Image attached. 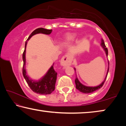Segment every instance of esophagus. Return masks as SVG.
I'll return each instance as SVG.
<instances>
[{"label": "esophagus", "instance_id": "1", "mask_svg": "<svg viewBox=\"0 0 126 126\" xmlns=\"http://www.w3.org/2000/svg\"><path fill=\"white\" fill-rule=\"evenodd\" d=\"M72 58L71 55L67 54L63 57L61 60V64L63 66H68L71 65Z\"/></svg>", "mask_w": 126, "mask_h": 126}]
</instances>
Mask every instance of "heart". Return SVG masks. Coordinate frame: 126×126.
<instances>
[{"mask_svg":"<svg viewBox=\"0 0 126 126\" xmlns=\"http://www.w3.org/2000/svg\"><path fill=\"white\" fill-rule=\"evenodd\" d=\"M76 35L74 34H68L65 37L64 42L65 43H69L73 42L76 39Z\"/></svg>","mask_w":126,"mask_h":126,"instance_id":"heart-1","label":"heart"}]
</instances>
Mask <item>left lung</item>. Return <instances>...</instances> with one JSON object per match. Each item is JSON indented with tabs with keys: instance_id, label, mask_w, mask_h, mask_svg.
<instances>
[{
	"instance_id": "8db88e82",
	"label": "left lung",
	"mask_w": 126,
	"mask_h": 126,
	"mask_svg": "<svg viewBox=\"0 0 126 126\" xmlns=\"http://www.w3.org/2000/svg\"><path fill=\"white\" fill-rule=\"evenodd\" d=\"M101 45V46L103 48L104 50H105L107 56H108V49H107V48H106V46L105 45V43H104V42L103 39H102ZM74 70H75V71H76L75 68H74ZM108 71H109V67H108L107 73V76L106 77L105 79H104V80L103 82H102L101 84L99 85V86H98L97 87H87V86H84V85H83L82 84H81L79 81L78 80V78H77V76H76V79H75V83H76V88L80 92H81L84 93H92V92H94L95 91L98 90V89H99V88H101V87L103 86L104 83L105 82L106 79V78H107V76Z\"/></svg>"
}]
</instances>
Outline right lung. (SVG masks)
<instances>
[{
	"mask_svg": "<svg viewBox=\"0 0 126 126\" xmlns=\"http://www.w3.org/2000/svg\"><path fill=\"white\" fill-rule=\"evenodd\" d=\"M52 29H46L43 28H39L34 31L25 42V49L23 53V75L27 83L29 86L30 88L34 92L39 94H50L55 89V84L56 82L57 73L54 71V64L49 69L47 73L38 82H35L29 79L25 71V48H26L27 41L29 40L33 35L38 33H43L45 34H50L52 33Z\"/></svg>",
	"mask_w": 126,
	"mask_h": 126,
	"instance_id": "1",
	"label": "right lung"
}]
</instances>
